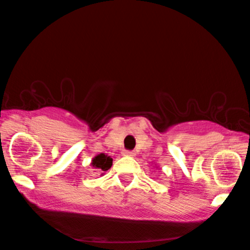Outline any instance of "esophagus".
<instances>
[{"instance_id": "1", "label": "esophagus", "mask_w": 250, "mask_h": 250, "mask_svg": "<svg viewBox=\"0 0 250 250\" xmlns=\"http://www.w3.org/2000/svg\"><path fill=\"white\" fill-rule=\"evenodd\" d=\"M122 154H124V156H129V157H133L136 155V154L133 153L132 150H124V153H122Z\"/></svg>"}]
</instances>
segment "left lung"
<instances>
[{
	"label": "left lung",
	"instance_id": "left-lung-1",
	"mask_svg": "<svg viewBox=\"0 0 250 250\" xmlns=\"http://www.w3.org/2000/svg\"><path fill=\"white\" fill-rule=\"evenodd\" d=\"M155 167H156V165H155ZM156 168H157V167H156Z\"/></svg>",
	"mask_w": 250,
	"mask_h": 250
}]
</instances>
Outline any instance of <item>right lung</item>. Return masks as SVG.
<instances>
[{
  "instance_id": "1",
  "label": "right lung",
  "mask_w": 250,
  "mask_h": 250,
  "mask_svg": "<svg viewBox=\"0 0 250 250\" xmlns=\"http://www.w3.org/2000/svg\"><path fill=\"white\" fill-rule=\"evenodd\" d=\"M112 162H113V160H112L110 156H107L106 154L104 153H101L91 160L90 165L94 168H96V170L101 173V175H104L105 171H107L108 168L112 167Z\"/></svg>"
}]
</instances>
